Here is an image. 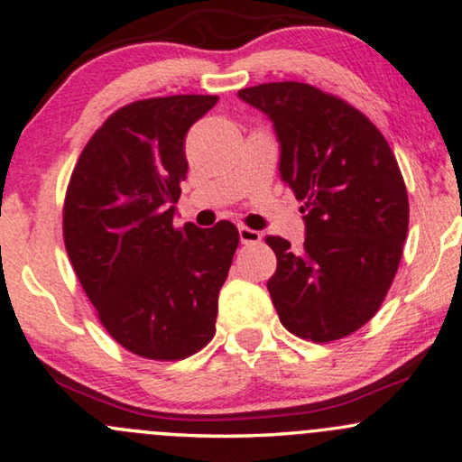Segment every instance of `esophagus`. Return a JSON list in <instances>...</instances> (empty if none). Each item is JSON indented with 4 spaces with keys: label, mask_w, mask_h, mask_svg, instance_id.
I'll return each mask as SVG.
<instances>
[{
    "label": "esophagus",
    "mask_w": 462,
    "mask_h": 462,
    "mask_svg": "<svg viewBox=\"0 0 462 462\" xmlns=\"http://www.w3.org/2000/svg\"><path fill=\"white\" fill-rule=\"evenodd\" d=\"M239 239H242V244H258L263 239V233L261 231H254V229H248V226H239Z\"/></svg>",
    "instance_id": "obj_1"
}]
</instances>
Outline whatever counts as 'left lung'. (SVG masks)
<instances>
[{
    "instance_id": "8db88e82",
    "label": "left lung",
    "mask_w": 462,
    "mask_h": 462,
    "mask_svg": "<svg viewBox=\"0 0 462 462\" xmlns=\"http://www.w3.org/2000/svg\"><path fill=\"white\" fill-rule=\"evenodd\" d=\"M280 143V176L305 201V244L269 236L277 269L267 290L282 324L313 343L374 318L400 267L408 193L376 125L345 100L299 81L244 88Z\"/></svg>"
}]
</instances>
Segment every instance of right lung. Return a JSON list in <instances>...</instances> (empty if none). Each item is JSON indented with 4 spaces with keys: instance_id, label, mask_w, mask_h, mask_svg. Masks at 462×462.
<instances>
[{
    "instance_id": "right-lung-1",
    "label": "right lung",
    "mask_w": 462,
    "mask_h": 462,
    "mask_svg": "<svg viewBox=\"0 0 462 462\" xmlns=\"http://www.w3.org/2000/svg\"><path fill=\"white\" fill-rule=\"evenodd\" d=\"M217 103L179 94L124 106L88 141L69 182V261L100 324L141 357H189L217 332L237 226H174L189 168L185 136Z\"/></svg>"
}]
</instances>
